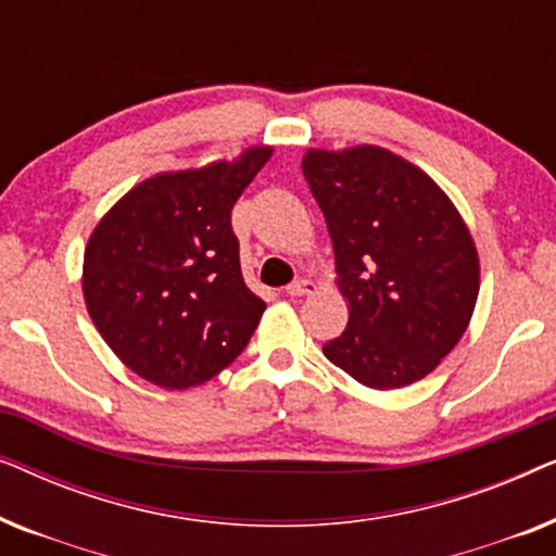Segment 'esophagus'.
<instances>
[{
  "instance_id": "1",
  "label": "esophagus",
  "mask_w": 556,
  "mask_h": 556,
  "mask_svg": "<svg viewBox=\"0 0 556 556\" xmlns=\"http://www.w3.org/2000/svg\"><path fill=\"white\" fill-rule=\"evenodd\" d=\"M314 291H316V283L308 278H299L295 283L286 286V293L293 295V299H303V295H311Z\"/></svg>"
}]
</instances>
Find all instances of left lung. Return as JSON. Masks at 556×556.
<instances>
[{"instance_id":"8db88e82","label":"left lung","mask_w":556,"mask_h":556,"mask_svg":"<svg viewBox=\"0 0 556 556\" xmlns=\"http://www.w3.org/2000/svg\"><path fill=\"white\" fill-rule=\"evenodd\" d=\"M301 166L349 303L326 359L371 390L417 382L473 316L481 280L466 223L428 174L387 149H308Z\"/></svg>"}]
</instances>
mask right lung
Listing matches in <instances>:
<instances>
[{"label":"right lung","instance_id":"add662e5","mask_svg":"<svg viewBox=\"0 0 556 556\" xmlns=\"http://www.w3.org/2000/svg\"><path fill=\"white\" fill-rule=\"evenodd\" d=\"M273 154L143 179L96 225L83 295L128 369L164 390L219 375L248 346L265 301L245 286L232 207Z\"/></svg>","mask_w":556,"mask_h":556}]
</instances>
